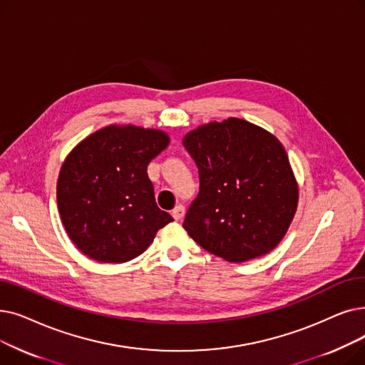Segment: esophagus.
Instances as JSON below:
<instances>
[{
  "label": "esophagus",
  "mask_w": 365,
  "mask_h": 365,
  "mask_svg": "<svg viewBox=\"0 0 365 365\" xmlns=\"http://www.w3.org/2000/svg\"><path fill=\"white\" fill-rule=\"evenodd\" d=\"M185 213H186V210H185V205H182V204L176 205V207H174V209H173V212H171L173 217L176 219V220H182V219L185 217Z\"/></svg>",
  "instance_id": "1"
}]
</instances>
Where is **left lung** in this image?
<instances>
[{"label":"left lung","instance_id":"1","mask_svg":"<svg viewBox=\"0 0 365 365\" xmlns=\"http://www.w3.org/2000/svg\"><path fill=\"white\" fill-rule=\"evenodd\" d=\"M198 168L200 192L183 228L230 262L273 250L297 210L298 187L280 141L243 119L202 125L183 138Z\"/></svg>","mask_w":365,"mask_h":365}]
</instances>
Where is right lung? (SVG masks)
<instances>
[{
  "label": "right lung",
  "instance_id": "obj_1",
  "mask_svg": "<svg viewBox=\"0 0 365 365\" xmlns=\"http://www.w3.org/2000/svg\"><path fill=\"white\" fill-rule=\"evenodd\" d=\"M168 135L140 126H107L78 143L62 164L58 209L86 257L126 262L143 253L173 217L156 205L148 165Z\"/></svg>",
  "mask_w": 365,
  "mask_h": 365
}]
</instances>
